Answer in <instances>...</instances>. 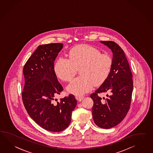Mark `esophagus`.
<instances>
[{"mask_svg": "<svg viewBox=\"0 0 153 153\" xmlns=\"http://www.w3.org/2000/svg\"><path fill=\"white\" fill-rule=\"evenodd\" d=\"M75 98H76V99L77 101H79V102H81V101H82V100L83 99L84 96H76Z\"/></svg>", "mask_w": 153, "mask_h": 153, "instance_id": "obj_1", "label": "esophagus"}]
</instances>
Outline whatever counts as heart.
Masks as SVG:
<instances>
[{"mask_svg":"<svg viewBox=\"0 0 153 153\" xmlns=\"http://www.w3.org/2000/svg\"><path fill=\"white\" fill-rule=\"evenodd\" d=\"M68 59L59 57L53 66L56 76L70 82L76 74L81 75L71 82L67 90L76 96H82L93 88L100 86L108 78L112 70L113 61L110 56L101 53L91 45L81 44L68 52Z\"/></svg>","mask_w":153,"mask_h":153,"instance_id":"obj_1","label":"heart"}]
</instances>
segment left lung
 <instances>
[{"label": "left lung", "mask_w": 153, "mask_h": 153, "mask_svg": "<svg viewBox=\"0 0 153 153\" xmlns=\"http://www.w3.org/2000/svg\"><path fill=\"white\" fill-rule=\"evenodd\" d=\"M113 52L112 70L106 81L90 96L93 100L92 116L98 127L109 129L120 123L131 107L133 83L131 68L122 49L115 42L102 41ZM108 92L103 101L98 94Z\"/></svg>", "instance_id": "1"}]
</instances>
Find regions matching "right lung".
Returning a JSON list of instances; mask_svg holds the SVG:
<instances>
[{"mask_svg": "<svg viewBox=\"0 0 153 153\" xmlns=\"http://www.w3.org/2000/svg\"><path fill=\"white\" fill-rule=\"evenodd\" d=\"M62 48V43L39 46L23 68L24 105L39 126L52 132L61 131L68 127L77 104L71 94L56 103L53 102L54 97L63 90L53 70V62Z\"/></svg>", "mask_w": 153, "mask_h": 153, "instance_id": "1", "label": "right lung"}]
</instances>
